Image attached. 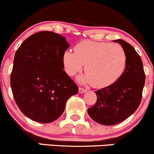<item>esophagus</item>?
<instances>
[{
  "label": "esophagus",
  "instance_id": "esophagus-1",
  "mask_svg": "<svg viewBox=\"0 0 154 154\" xmlns=\"http://www.w3.org/2000/svg\"><path fill=\"white\" fill-rule=\"evenodd\" d=\"M87 91L86 89H84V88H79V93H84Z\"/></svg>",
  "mask_w": 154,
  "mask_h": 154
}]
</instances>
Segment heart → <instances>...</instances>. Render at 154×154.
Segmentation results:
<instances>
[{
    "instance_id": "b5f03b06",
    "label": "heart",
    "mask_w": 154,
    "mask_h": 154,
    "mask_svg": "<svg viewBox=\"0 0 154 154\" xmlns=\"http://www.w3.org/2000/svg\"><path fill=\"white\" fill-rule=\"evenodd\" d=\"M75 52L66 50L62 55L64 70L73 77L85 64L86 75L81 82L92 83L95 88H104L115 83L125 69L127 56L119 44L83 40L75 45Z\"/></svg>"
}]
</instances>
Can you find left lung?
Wrapping results in <instances>:
<instances>
[{"instance_id": "left-lung-1", "label": "left lung", "mask_w": 154, "mask_h": 154, "mask_svg": "<svg viewBox=\"0 0 154 154\" xmlns=\"http://www.w3.org/2000/svg\"><path fill=\"white\" fill-rule=\"evenodd\" d=\"M119 42L127 56L125 69L116 82L95 91L97 102L88 108V115L97 123L112 125L131 116L139 107L146 75L141 58L130 44Z\"/></svg>"}]
</instances>
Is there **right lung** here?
<instances>
[{"label": "right lung", "mask_w": 154, "mask_h": 154, "mask_svg": "<svg viewBox=\"0 0 154 154\" xmlns=\"http://www.w3.org/2000/svg\"><path fill=\"white\" fill-rule=\"evenodd\" d=\"M69 47L66 38L52 31L35 33L15 54L11 87L18 107L42 123L62 116L66 102L78 87L63 70L62 55Z\"/></svg>", "instance_id": "add662e5"}]
</instances>
